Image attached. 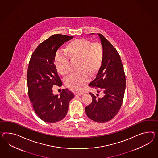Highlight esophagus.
<instances>
[{"label":"esophagus","instance_id":"1","mask_svg":"<svg viewBox=\"0 0 158 158\" xmlns=\"http://www.w3.org/2000/svg\"><path fill=\"white\" fill-rule=\"evenodd\" d=\"M76 94H77V95H79V96H81V95H82L83 94V93L82 92H76V93H75Z\"/></svg>","mask_w":158,"mask_h":158}]
</instances>
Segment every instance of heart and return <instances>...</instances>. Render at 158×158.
<instances>
[{"label": "heart", "instance_id": "1", "mask_svg": "<svg viewBox=\"0 0 158 158\" xmlns=\"http://www.w3.org/2000/svg\"><path fill=\"white\" fill-rule=\"evenodd\" d=\"M65 55L58 54L54 64L57 72L62 76L69 73V61L78 62V71L80 73L72 75L65 84L72 90L79 91L84 88L93 76L100 70L104 59V51L99 42H92L86 39H77L69 42L64 48Z\"/></svg>", "mask_w": 158, "mask_h": 158}]
</instances>
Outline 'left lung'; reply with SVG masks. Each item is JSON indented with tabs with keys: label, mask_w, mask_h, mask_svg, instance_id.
<instances>
[{
	"label": "left lung",
	"mask_w": 158,
	"mask_h": 158,
	"mask_svg": "<svg viewBox=\"0 0 158 158\" xmlns=\"http://www.w3.org/2000/svg\"><path fill=\"white\" fill-rule=\"evenodd\" d=\"M104 48L101 68L89 86L102 92L98 97L90 92L92 102L85 107L87 116L94 122L105 123L114 117L122 106L126 89V75L116 49L101 34H98Z\"/></svg>",
	"instance_id": "1"
}]
</instances>
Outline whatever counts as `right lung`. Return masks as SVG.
<instances>
[{
  "label": "right lung",
  "mask_w": 158,
  "mask_h": 158,
  "mask_svg": "<svg viewBox=\"0 0 158 158\" xmlns=\"http://www.w3.org/2000/svg\"><path fill=\"white\" fill-rule=\"evenodd\" d=\"M73 36L54 34L37 46L31 55L27 69L28 97L37 116L48 123H56L66 116L74 94L68 89L60 96L53 93L54 85H62L54 64L56 52Z\"/></svg>",
  "instance_id": "right-lung-1"
}]
</instances>
